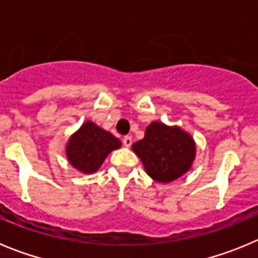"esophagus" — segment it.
I'll return each instance as SVG.
<instances>
[{"instance_id":"esophagus-1","label":"esophagus","mask_w":258,"mask_h":258,"mask_svg":"<svg viewBox=\"0 0 258 258\" xmlns=\"http://www.w3.org/2000/svg\"><path fill=\"white\" fill-rule=\"evenodd\" d=\"M122 143H124L125 147H131L132 146V137L131 136H125L122 138Z\"/></svg>"}]
</instances>
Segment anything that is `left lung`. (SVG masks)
Listing matches in <instances>:
<instances>
[{"mask_svg": "<svg viewBox=\"0 0 258 258\" xmlns=\"http://www.w3.org/2000/svg\"><path fill=\"white\" fill-rule=\"evenodd\" d=\"M146 173L157 182H170L190 169L195 156L194 140L179 127L151 122L145 138L133 145Z\"/></svg>", "mask_w": 258, "mask_h": 258, "instance_id": "obj_1", "label": "left lung"}]
</instances>
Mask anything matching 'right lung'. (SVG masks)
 Listing matches in <instances>:
<instances>
[{
  "mask_svg": "<svg viewBox=\"0 0 258 258\" xmlns=\"http://www.w3.org/2000/svg\"><path fill=\"white\" fill-rule=\"evenodd\" d=\"M121 142L92 121H86L71 137L67 146L70 163L84 173H93L102 165L107 155L118 149Z\"/></svg>",
  "mask_w": 258,
  "mask_h": 258,
  "instance_id": "1",
  "label": "right lung"
}]
</instances>
